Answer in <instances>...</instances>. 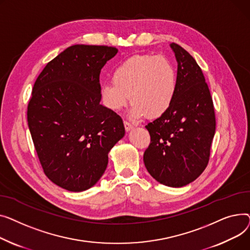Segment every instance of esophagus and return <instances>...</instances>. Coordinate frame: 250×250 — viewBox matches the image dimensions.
I'll return each mask as SVG.
<instances>
[{"instance_id": "34e87169", "label": "esophagus", "mask_w": 250, "mask_h": 250, "mask_svg": "<svg viewBox=\"0 0 250 250\" xmlns=\"http://www.w3.org/2000/svg\"><path fill=\"white\" fill-rule=\"evenodd\" d=\"M124 127H125V130L128 132L130 131L132 128H133V125H132L130 122L128 121H124Z\"/></svg>"}]
</instances>
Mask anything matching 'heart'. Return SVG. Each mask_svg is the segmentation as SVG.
<instances>
[{"label": "heart", "mask_w": 250, "mask_h": 250, "mask_svg": "<svg viewBox=\"0 0 250 250\" xmlns=\"http://www.w3.org/2000/svg\"><path fill=\"white\" fill-rule=\"evenodd\" d=\"M177 87V70L167 57L136 54L114 69L112 81L101 86V98L112 111L123 109L130 98L132 118L155 119L169 110Z\"/></svg>", "instance_id": "obj_1"}]
</instances>
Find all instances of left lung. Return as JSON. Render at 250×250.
I'll return each mask as SVG.
<instances>
[{"instance_id": "1", "label": "left lung", "mask_w": 250, "mask_h": 250, "mask_svg": "<svg viewBox=\"0 0 250 250\" xmlns=\"http://www.w3.org/2000/svg\"><path fill=\"white\" fill-rule=\"evenodd\" d=\"M178 62V87L169 110L145 128L150 144L143 154L145 167L158 183L181 188L207 167L215 135L213 100L194 57L171 43Z\"/></svg>"}]
</instances>
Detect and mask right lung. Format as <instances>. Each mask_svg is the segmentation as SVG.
Returning a JSON list of instances; mask_svg holds the SVG:
<instances>
[{
    "instance_id": "add662e5",
    "label": "right lung",
    "mask_w": 250,
    "mask_h": 250,
    "mask_svg": "<svg viewBox=\"0 0 250 250\" xmlns=\"http://www.w3.org/2000/svg\"><path fill=\"white\" fill-rule=\"evenodd\" d=\"M118 49L72 45L40 72L28 102L27 121L46 177L70 192L92 188L108 153L125 134L123 121L102 106L100 73Z\"/></svg>"
}]
</instances>
